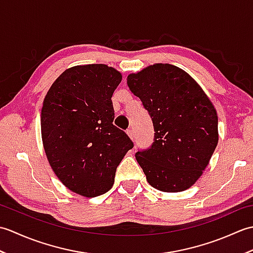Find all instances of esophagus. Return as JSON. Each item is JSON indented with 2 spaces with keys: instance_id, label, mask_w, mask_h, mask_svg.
Returning <instances> with one entry per match:
<instances>
[{
  "instance_id": "obj_1",
  "label": "esophagus",
  "mask_w": 253,
  "mask_h": 253,
  "mask_svg": "<svg viewBox=\"0 0 253 253\" xmlns=\"http://www.w3.org/2000/svg\"><path fill=\"white\" fill-rule=\"evenodd\" d=\"M126 132H127V135L129 136V138L131 139V140H133V139H135V135H133V131H132L131 128H128Z\"/></svg>"
}]
</instances>
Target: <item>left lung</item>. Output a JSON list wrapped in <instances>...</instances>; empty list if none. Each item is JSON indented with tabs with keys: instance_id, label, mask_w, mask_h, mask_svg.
Listing matches in <instances>:
<instances>
[{
	"instance_id": "obj_1",
	"label": "left lung",
	"mask_w": 253,
	"mask_h": 253,
	"mask_svg": "<svg viewBox=\"0 0 253 253\" xmlns=\"http://www.w3.org/2000/svg\"><path fill=\"white\" fill-rule=\"evenodd\" d=\"M154 126V141L136 160L147 180L164 192H179L200 178L218 142L217 113L189 74L157 63L127 76Z\"/></svg>"
}]
</instances>
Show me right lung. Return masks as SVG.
Wrapping results in <instances>:
<instances>
[{
  "label": "right lung",
  "instance_id": "obj_1",
  "mask_svg": "<svg viewBox=\"0 0 253 253\" xmlns=\"http://www.w3.org/2000/svg\"><path fill=\"white\" fill-rule=\"evenodd\" d=\"M122 74L105 64L67 68L47 91L41 137L51 169L69 190L93 198L109 191L115 171L133 147L113 125L112 95Z\"/></svg>",
  "mask_w": 253,
  "mask_h": 253
}]
</instances>
